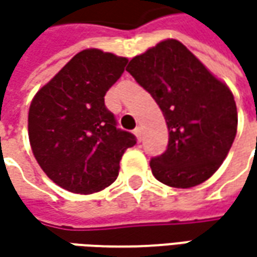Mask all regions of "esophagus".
<instances>
[{"mask_svg":"<svg viewBox=\"0 0 257 257\" xmlns=\"http://www.w3.org/2000/svg\"><path fill=\"white\" fill-rule=\"evenodd\" d=\"M134 134H136V137L139 139V142H142V136H143L142 127H136V128H134Z\"/></svg>","mask_w":257,"mask_h":257,"instance_id":"34e87169","label":"esophagus"}]
</instances>
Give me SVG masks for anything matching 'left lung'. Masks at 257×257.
Wrapping results in <instances>:
<instances>
[{"instance_id": "1", "label": "left lung", "mask_w": 257, "mask_h": 257, "mask_svg": "<svg viewBox=\"0 0 257 257\" xmlns=\"http://www.w3.org/2000/svg\"><path fill=\"white\" fill-rule=\"evenodd\" d=\"M163 111L169 144L150 160L153 176L172 187H193L216 172L232 147L237 110L232 91L177 41L166 40L125 68Z\"/></svg>"}]
</instances>
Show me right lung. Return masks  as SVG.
<instances>
[{
	"mask_svg": "<svg viewBox=\"0 0 257 257\" xmlns=\"http://www.w3.org/2000/svg\"><path fill=\"white\" fill-rule=\"evenodd\" d=\"M127 58L101 50L75 54L30 105L28 137L35 159L60 187L88 194L110 186L137 139L117 127L104 95Z\"/></svg>",
	"mask_w": 257,
	"mask_h": 257,
	"instance_id": "right-lung-1",
	"label": "right lung"
}]
</instances>
